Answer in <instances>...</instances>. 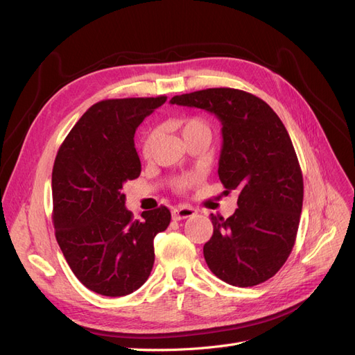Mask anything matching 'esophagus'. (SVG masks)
<instances>
[{"label": "esophagus", "mask_w": 355, "mask_h": 355, "mask_svg": "<svg viewBox=\"0 0 355 355\" xmlns=\"http://www.w3.org/2000/svg\"><path fill=\"white\" fill-rule=\"evenodd\" d=\"M197 213L196 209H192L189 206H179L171 210V218L175 220H182V219H188L192 218Z\"/></svg>", "instance_id": "esophagus-1"}]
</instances>
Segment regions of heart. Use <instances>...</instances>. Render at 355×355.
<instances>
[{"instance_id":"heart-1","label":"heart","mask_w":355,"mask_h":355,"mask_svg":"<svg viewBox=\"0 0 355 355\" xmlns=\"http://www.w3.org/2000/svg\"><path fill=\"white\" fill-rule=\"evenodd\" d=\"M173 125L176 128H179L182 136L188 137L189 135H194V133H202V135H207L210 136V125L209 123L204 120L202 116H184V118H179V120L173 121ZM155 137H157V133L155 132H151L148 133L146 137L144 139V144H142V154L145 157H148L149 154H151L153 151V146H154V142H155ZM197 176L194 175H189V176H184V178H179L176 182H175V189L179 191V192H184L189 188L194 187L197 184Z\"/></svg>"}]
</instances>
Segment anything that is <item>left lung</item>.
<instances>
[{"instance_id": "1", "label": "left lung", "mask_w": 355, "mask_h": 355, "mask_svg": "<svg viewBox=\"0 0 355 355\" xmlns=\"http://www.w3.org/2000/svg\"><path fill=\"white\" fill-rule=\"evenodd\" d=\"M170 103L213 112L222 123L219 179L223 194L237 189L239 209L213 216L204 259L222 282L252 287L274 277L296 241L304 178L284 124L266 102L239 89H206Z\"/></svg>"}]
</instances>
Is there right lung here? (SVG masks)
<instances>
[{
  "mask_svg": "<svg viewBox=\"0 0 355 355\" xmlns=\"http://www.w3.org/2000/svg\"><path fill=\"white\" fill-rule=\"evenodd\" d=\"M167 101L106 99L94 103L60 145L51 173L53 225L60 250L78 280L103 296H125L153 271L154 239L166 231V206L135 219L123 185L141 175L135 132Z\"/></svg>",
  "mask_w": 355,
  "mask_h": 355,
  "instance_id": "1",
  "label": "right lung"
}]
</instances>
